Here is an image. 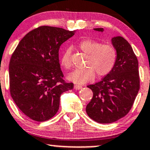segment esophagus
<instances>
[{"label": "esophagus", "mask_w": 150, "mask_h": 150, "mask_svg": "<svg viewBox=\"0 0 150 150\" xmlns=\"http://www.w3.org/2000/svg\"><path fill=\"white\" fill-rule=\"evenodd\" d=\"M81 88H82V86H80V85H74V89H75V90H80Z\"/></svg>", "instance_id": "obj_1"}]
</instances>
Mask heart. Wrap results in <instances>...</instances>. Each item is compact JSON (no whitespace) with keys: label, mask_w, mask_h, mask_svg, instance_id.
<instances>
[{"label":"heart","mask_w":150,"mask_h":150,"mask_svg":"<svg viewBox=\"0 0 150 150\" xmlns=\"http://www.w3.org/2000/svg\"><path fill=\"white\" fill-rule=\"evenodd\" d=\"M79 47L88 55L85 64L87 68L75 70L70 72L68 75V79L70 81L77 84L86 83L93 80L95 73L98 77L105 76L114 67L117 60V52L113 46L102 45L98 41L85 39L80 41ZM61 63L67 69L72 67L69 49L62 53Z\"/></svg>","instance_id":"1"}]
</instances>
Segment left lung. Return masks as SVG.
I'll return each mask as SVG.
<instances>
[{"label": "left lung", "instance_id": "8db88e82", "mask_svg": "<svg viewBox=\"0 0 150 150\" xmlns=\"http://www.w3.org/2000/svg\"><path fill=\"white\" fill-rule=\"evenodd\" d=\"M103 32V28H94ZM117 60L101 81L88 85L93 96L86 112L97 122L106 124L121 119L129 112L139 90L138 60L130 44L121 36L111 39Z\"/></svg>", "mask_w": 150, "mask_h": 150}]
</instances>
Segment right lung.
<instances>
[{
    "instance_id": "obj_1",
    "label": "right lung",
    "mask_w": 150,
    "mask_h": 150,
    "mask_svg": "<svg viewBox=\"0 0 150 150\" xmlns=\"http://www.w3.org/2000/svg\"><path fill=\"white\" fill-rule=\"evenodd\" d=\"M75 32L41 26L23 38L11 56V97L21 111L33 120L52 118L58 111L60 95L73 88V83L62 79L58 52Z\"/></svg>"
}]
</instances>
